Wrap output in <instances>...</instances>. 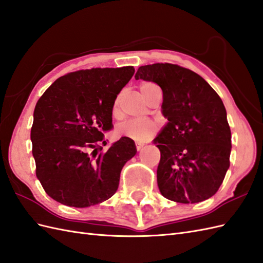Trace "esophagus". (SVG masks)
<instances>
[{
    "label": "esophagus",
    "mask_w": 263,
    "mask_h": 263,
    "mask_svg": "<svg viewBox=\"0 0 263 263\" xmlns=\"http://www.w3.org/2000/svg\"><path fill=\"white\" fill-rule=\"evenodd\" d=\"M143 146H144L143 143H136V149L137 151H141L143 148Z\"/></svg>",
    "instance_id": "esophagus-1"
}]
</instances>
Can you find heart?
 <instances>
[{
    "label": "heart",
    "mask_w": 263,
    "mask_h": 263,
    "mask_svg": "<svg viewBox=\"0 0 263 263\" xmlns=\"http://www.w3.org/2000/svg\"><path fill=\"white\" fill-rule=\"evenodd\" d=\"M154 84L152 83H143L141 85V92H144L148 87L153 86ZM119 104H120V96L116 98L112 112L114 115H117L119 112ZM157 132V125L154 121L151 120H128L124 124H121L118 128H117V133L121 137H128L136 142H146L148 139L155 135Z\"/></svg>",
    "instance_id": "heart-1"
}]
</instances>
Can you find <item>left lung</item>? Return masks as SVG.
I'll use <instances>...</instances> for the list:
<instances>
[{
	"label": "left lung",
	"instance_id": "left-lung-1",
	"mask_svg": "<svg viewBox=\"0 0 263 263\" xmlns=\"http://www.w3.org/2000/svg\"><path fill=\"white\" fill-rule=\"evenodd\" d=\"M135 79L154 82L163 92L162 114L168 122L154 139L161 152L156 174L162 196L181 203L213 197L230 167L232 148L221 99L200 75L176 64L141 66Z\"/></svg>",
	"mask_w": 263,
	"mask_h": 263
}]
</instances>
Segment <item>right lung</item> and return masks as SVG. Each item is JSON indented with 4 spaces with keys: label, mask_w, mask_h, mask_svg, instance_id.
<instances>
[{
    "label": "right lung",
    "mask_w": 263,
    "mask_h": 263,
    "mask_svg": "<svg viewBox=\"0 0 263 263\" xmlns=\"http://www.w3.org/2000/svg\"><path fill=\"white\" fill-rule=\"evenodd\" d=\"M135 73L133 66L80 69L57 79L40 97L31 127L36 176L52 199L89 207L118 189L121 168L136 154L121 137L107 151L114 103Z\"/></svg>",
    "instance_id": "1"
}]
</instances>
